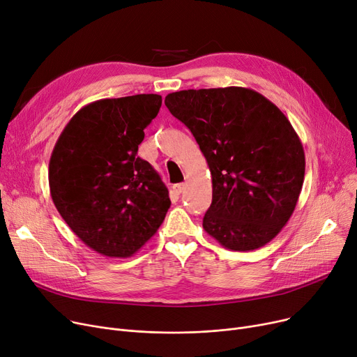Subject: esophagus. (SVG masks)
Returning <instances> with one entry per match:
<instances>
[{
  "mask_svg": "<svg viewBox=\"0 0 357 357\" xmlns=\"http://www.w3.org/2000/svg\"><path fill=\"white\" fill-rule=\"evenodd\" d=\"M183 190H185V183H176V185L174 186V192H175L176 195L182 194Z\"/></svg>",
  "mask_w": 357,
  "mask_h": 357,
  "instance_id": "obj_1",
  "label": "esophagus"
}]
</instances>
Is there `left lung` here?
Returning a JSON list of instances; mask_svg holds the SVG:
<instances>
[{
	"mask_svg": "<svg viewBox=\"0 0 357 357\" xmlns=\"http://www.w3.org/2000/svg\"><path fill=\"white\" fill-rule=\"evenodd\" d=\"M171 114L207 159L213 202L202 227L230 250L269 243L291 218L305 175L303 143L261 93L241 86L167 93Z\"/></svg>",
	"mask_w": 357,
	"mask_h": 357,
	"instance_id": "8db88e82",
	"label": "left lung"
}]
</instances>
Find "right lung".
Here are the masks:
<instances>
[{
  "instance_id": "add662e5",
  "label": "right lung",
  "mask_w": 357,
  "mask_h": 357,
  "mask_svg": "<svg viewBox=\"0 0 357 357\" xmlns=\"http://www.w3.org/2000/svg\"><path fill=\"white\" fill-rule=\"evenodd\" d=\"M162 97L139 93L81 108L61 133L49 162L56 210L88 248L130 257L152 237L171 207L159 174L137 156Z\"/></svg>"
}]
</instances>
